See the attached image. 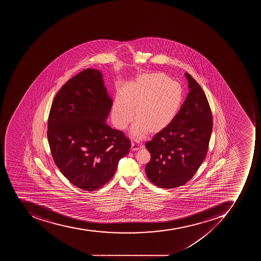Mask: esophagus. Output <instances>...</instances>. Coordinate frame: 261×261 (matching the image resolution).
Returning <instances> with one entry per match:
<instances>
[{
  "instance_id": "1",
  "label": "esophagus",
  "mask_w": 261,
  "mask_h": 261,
  "mask_svg": "<svg viewBox=\"0 0 261 261\" xmlns=\"http://www.w3.org/2000/svg\"><path fill=\"white\" fill-rule=\"evenodd\" d=\"M143 148V145L140 144V141H132V149L133 151H136V150L140 149V148Z\"/></svg>"
}]
</instances>
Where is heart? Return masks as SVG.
<instances>
[{"instance_id": "heart-1", "label": "heart", "mask_w": 261, "mask_h": 261, "mask_svg": "<svg viewBox=\"0 0 261 261\" xmlns=\"http://www.w3.org/2000/svg\"><path fill=\"white\" fill-rule=\"evenodd\" d=\"M182 99L179 83L163 73L147 74L126 86L123 95L116 98L112 120L117 129H124L136 115L137 121L130 132L140 139L148 129L158 132L166 127L179 111Z\"/></svg>"}]
</instances>
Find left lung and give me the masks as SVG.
Segmentation results:
<instances>
[{"label": "left lung", "instance_id": "obj_1", "mask_svg": "<svg viewBox=\"0 0 261 261\" xmlns=\"http://www.w3.org/2000/svg\"><path fill=\"white\" fill-rule=\"evenodd\" d=\"M190 89L185 103L170 123L145 147L151 159L146 175L153 185L173 189L192 179L205 160L212 136V109L200 85L185 73Z\"/></svg>", "mask_w": 261, "mask_h": 261}]
</instances>
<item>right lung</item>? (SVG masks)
I'll return each mask as SVG.
<instances>
[{
    "instance_id": "add662e5",
    "label": "right lung",
    "mask_w": 261,
    "mask_h": 261,
    "mask_svg": "<svg viewBox=\"0 0 261 261\" xmlns=\"http://www.w3.org/2000/svg\"><path fill=\"white\" fill-rule=\"evenodd\" d=\"M112 105L101 72L86 68L62 86L49 110L54 162L69 182L86 191L106 185L130 148L125 134L105 122Z\"/></svg>"
}]
</instances>
